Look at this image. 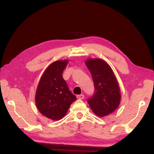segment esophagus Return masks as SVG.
<instances>
[{
    "label": "esophagus",
    "instance_id": "1",
    "mask_svg": "<svg viewBox=\"0 0 154 154\" xmlns=\"http://www.w3.org/2000/svg\"><path fill=\"white\" fill-rule=\"evenodd\" d=\"M77 98L78 99H83V98H84V95H83V94L77 95Z\"/></svg>",
    "mask_w": 154,
    "mask_h": 154
}]
</instances>
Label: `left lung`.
I'll return each mask as SVG.
<instances>
[{
    "instance_id": "obj_1",
    "label": "left lung",
    "mask_w": 154,
    "mask_h": 154,
    "mask_svg": "<svg viewBox=\"0 0 154 154\" xmlns=\"http://www.w3.org/2000/svg\"><path fill=\"white\" fill-rule=\"evenodd\" d=\"M95 87L94 95L88 103L92 111L100 118L109 116L120 104V88L113 70L100 58H88L85 62Z\"/></svg>"
}]
</instances>
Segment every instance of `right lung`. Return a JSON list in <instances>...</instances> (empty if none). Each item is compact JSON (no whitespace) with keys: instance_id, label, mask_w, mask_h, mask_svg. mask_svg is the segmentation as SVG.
Returning <instances> with one entry per match:
<instances>
[{"instance_id":"add662e5","label":"right lung","mask_w":154,"mask_h":154,"mask_svg":"<svg viewBox=\"0 0 154 154\" xmlns=\"http://www.w3.org/2000/svg\"><path fill=\"white\" fill-rule=\"evenodd\" d=\"M69 60L52 62L48 66L38 83L35 104L38 111L52 120H60L66 114L77 98L69 90L62 72Z\"/></svg>"}]
</instances>
